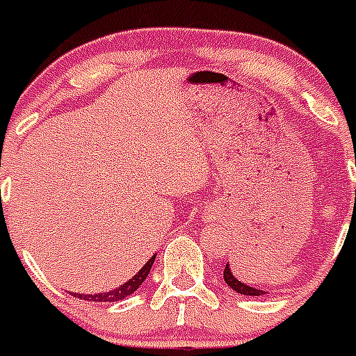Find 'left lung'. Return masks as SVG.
Segmentation results:
<instances>
[{"mask_svg": "<svg viewBox=\"0 0 356 356\" xmlns=\"http://www.w3.org/2000/svg\"><path fill=\"white\" fill-rule=\"evenodd\" d=\"M355 164H356V161H355ZM223 278H225V282H227L228 287L234 289V291L239 294H245V296H261V294H265V291H259V289L250 287V285H247V283L239 282V280L232 274L230 267H228V263H227V267H225Z\"/></svg>", "mask_w": 356, "mask_h": 356, "instance_id": "8db88e82", "label": "left lung"}]
</instances>
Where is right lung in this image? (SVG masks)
Returning <instances> with one entry per match:
<instances>
[{
  "label": "right lung",
  "instance_id": "obj_1",
  "mask_svg": "<svg viewBox=\"0 0 356 356\" xmlns=\"http://www.w3.org/2000/svg\"><path fill=\"white\" fill-rule=\"evenodd\" d=\"M155 258H157V254H153L152 258L148 259V263H146V265H144V267L140 268V270H138L131 280H128V282L122 283V285H118V287L113 289V291H108V293H98V294H76V296L82 300H91V302H118V300H124L126 296L135 293V291L143 285L144 280L148 278V274L149 270H152V265L153 261H155Z\"/></svg>",
  "mask_w": 356,
  "mask_h": 356
}]
</instances>
